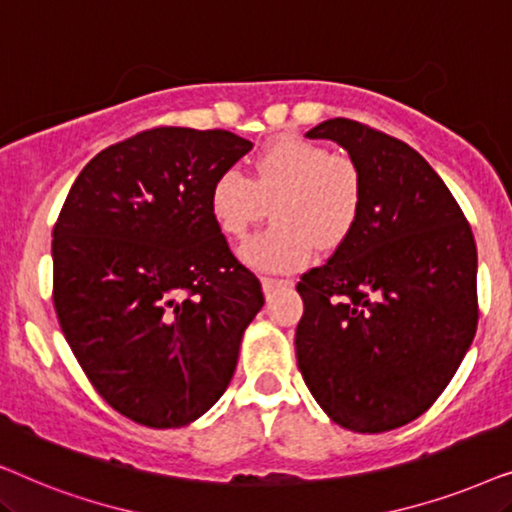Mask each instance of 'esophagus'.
<instances>
[{
    "label": "esophagus",
    "instance_id": "esophagus-1",
    "mask_svg": "<svg viewBox=\"0 0 512 512\" xmlns=\"http://www.w3.org/2000/svg\"><path fill=\"white\" fill-rule=\"evenodd\" d=\"M261 284H263V291L268 293V291L275 289V286L291 284V279H282V277H261Z\"/></svg>",
    "mask_w": 512,
    "mask_h": 512
}]
</instances>
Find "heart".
Here are the masks:
<instances>
[{"mask_svg":"<svg viewBox=\"0 0 512 512\" xmlns=\"http://www.w3.org/2000/svg\"><path fill=\"white\" fill-rule=\"evenodd\" d=\"M251 179L223 170L209 186V212L230 240H244L272 202L275 223L242 247V258L263 270H296L314 249H338L363 212L366 181L347 153L300 135L272 139L251 160Z\"/></svg>","mask_w":512,"mask_h":512,"instance_id":"1","label":"heart"}]
</instances>
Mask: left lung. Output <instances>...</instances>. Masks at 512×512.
<instances>
[{"label": "left lung", "instance_id": "1", "mask_svg": "<svg viewBox=\"0 0 512 512\" xmlns=\"http://www.w3.org/2000/svg\"><path fill=\"white\" fill-rule=\"evenodd\" d=\"M347 149L366 198L354 233L298 282L303 380L335 424L398 429L457 373L478 328V249L450 188L401 139L352 118L307 132Z\"/></svg>", "mask_w": 512, "mask_h": 512}]
</instances>
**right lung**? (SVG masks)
<instances>
[{
	"label": "right lung",
	"mask_w": 512,
	"mask_h": 512,
	"mask_svg": "<svg viewBox=\"0 0 512 512\" xmlns=\"http://www.w3.org/2000/svg\"><path fill=\"white\" fill-rule=\"evenodd\" d=\"M249 139L151 128L83 167L53 228V305L97 394L151 429L212 408L235 373L261 282L230 251L209 186Z\"/></svg>",
	"instance_id": "1"
}]
</instances>
